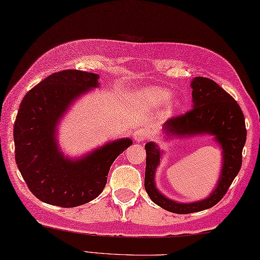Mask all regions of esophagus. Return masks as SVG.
<instances>
[{
	"label": "esophagus",
	"mask_w": 260,
	"mask_h": 260,
	"mask_svg": "<svg viewBox=\"0 0 260 260\" xmlns=\"http://www.w3.org/2000/svg\"><path fill=\"white\" fill-rule=\"evenodd\" d=\"M133 137H134V140L137 142H143L148 137V132L146 129H143V128L137 129L134 132Z\"/></svg>",
	"instance_id": "esophagus-1"
}]
</instances>
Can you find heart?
<instances>
[{
    "instance_id": "1",
    "label": "heart",
    "mask_w": 260,
    "mask_h": 260,
    "mask_svg": "<svg viewBox=\"0 0 260 260\" xmlns=\"http://www.w3.org/2000/svg\"><path fill=\"white\" fill-rule=\"evenodd\" d=\"M171 96L172 95H171L170 91L157 87L147 88V89L143 90L140 93V98L147 104L152 105V106H162V105L168 104Z\"/></svg>"
}]
</instances>
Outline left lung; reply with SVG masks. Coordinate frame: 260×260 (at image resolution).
<instances>
[{
  "label": "left lung",
  "instance_id": "left-lung-1",
  "mask_svg": "<svg viewBox=\"0 0 260 260\" xmlns=\"http://www.w3.org/2000/svg\"><path fill=\"white\" fill-rule=\"evenodd\" d=\"M193 108L184 115L165 121L164 133L171 137H187L209 134L222 148V168L215 189L203 200L180 203L163 196L156 189L155 171L162 152L154 142H148L146 150L145 190L151 200L167 211L186 214L202 211L215 206L228 191L239 173L242 163L247 129L240 106L217 82L196 77L191 82Z\"/></svg>",
  "mask_w": 260,
  "mask_h": 260
}]
</instances>
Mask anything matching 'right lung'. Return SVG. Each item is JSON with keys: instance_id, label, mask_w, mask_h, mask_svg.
<instances>
[{"instance_id": "right-lung-1", "label": "right lung", "mask_w": 260, "mask_h": 260, "mask_svg": "<svg viewBox=\"0 0 260 260\" xmlns=\"http://www.w3.org/2000/svg\"><path fill=\"white\" fill-rule=\"evenodd\" d=\"M98 78L87 71L62 70L22 99L13 129L15 162L27 187L42 202L74 208L96 199L113 162L133 143L131 139L109 142L80 158H68L60 151L59 120L77 98L99 87Z\"/></svg>"}]
</instances>
